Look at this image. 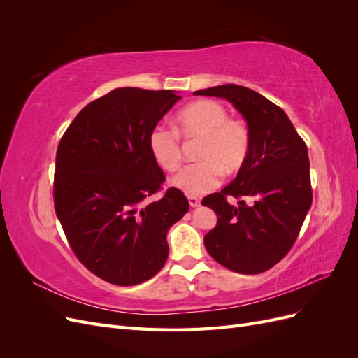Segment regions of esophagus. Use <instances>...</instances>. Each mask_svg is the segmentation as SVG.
<instances>
[{"mask_svg":"<svg viewBox=\"0 0 358 358\" xmlns=\"http://www.w3.org/2000/svg\"><path fill=\"white\" fill-rule=\"evenodd\" d=\"M188 201H189L191 208H199V206H200V200L197 197H194V196H189Z\"/></svg>","mask_w":358,"mask_h":358,"instance_id":"1","label":"esophagus"}]
</instances>
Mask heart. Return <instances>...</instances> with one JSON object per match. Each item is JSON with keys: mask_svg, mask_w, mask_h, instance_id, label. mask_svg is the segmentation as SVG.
Instances as JSON below:
<instances>
[{"mask_svg": "<svg viewBox=\"0 0 358 358\" xmlns=\"http://www.w3.org/2000/svg\"><path fill=\"white\" fill-rule=\"evenodd\" d=\"M176 129L185 137H201L197 158L170 179L171 187L187 196H201L221 183L222 170L233 173L242 166L249 149V131L239 119L229 117L220 103L199 100L176 115ZM149 150L158 166L176 170L182 161L180 140L175 129L158 124L150 129Z\"/></svg>", "mask_w": 358, "mask_h": 358, "instance_id": "1", "label": "heart"}]
</instances>
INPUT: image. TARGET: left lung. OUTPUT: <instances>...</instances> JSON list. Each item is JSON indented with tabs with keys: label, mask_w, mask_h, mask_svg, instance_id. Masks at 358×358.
I'll use <instances>...</instances> for the list:
<instances>
[{
	"label": "left lung",
	"mask_w": 358,
	"mask_h": 358,
	"mask_svg": "<svg viewBox=\"0 0 358 358\" xmlns=\"http://www.w3.org/2000/svg\"><path fill=\"white\" fill-rule=\"evenodd\" d=\"M194 95L231 103L249 131L248 154L234 180L201 201L218 215L204 246L236 273H263L287 255L310 209L306 143L280 107L246 86L220 85ZM227 196L240 203L233 206Z\"/></svg>",
	"instance_id": "left-lung-1"
}]
</instances>
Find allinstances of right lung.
Wrapping results in <instances>:
<instances>
[{"mask_svg":"<svg viewBox=\"0 0 358 358\" xmlns=\"http://www.w3.org/2000/svg\"><path fill=\"white\" fill-rule=\"evenodd\" d=\"M180 99L116 88L85 106L61 138L55 212L76 257L106 282L129 287L155 276L169 257V229L189 209L176 188L145 203L166 179L149 133Z\"/></svg>","mask_w":358,"mask_h":358,"instance_id":"add662e5","label":"right lung"}]
</instances>
